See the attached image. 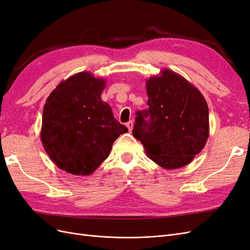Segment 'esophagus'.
<instances>
[{"instance_id": "34e87169", "label": "esophagus", "mask_w": 250, "mask_h": 250, "mask_svg": "<svg viewBox=\"0 0 250 250\" xmlns=\"http://www.w3.org/2000/svg\"><path fill=\"white\" fill-rule=\"evenodd\" d=\"M126 126H127V128H128L129 132H131L132 129H133V122H132V121H129V122L126 124Z\"/></svg>"}]
</instances>
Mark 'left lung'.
Listing matches in <instances>:
<instances>
[{"instance_id": "obj_1", "label": "left lung", "mask_w": 250, "mask_h": 250, "mask_svg": "<svg viewBox=\"0 0 250 250\" xmlns=\"http://www.w3.org/2000/svg\"><path fill=\"white\" fill-rule=\"evenodd\" d=\"M149 108L137 111L133 136L163 168L190 163L209 137V109L202 93L183 76L163 69L146 82Z\"/></svg>"}]
</instances>
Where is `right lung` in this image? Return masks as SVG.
Returning <instances> with one entry per match:
<instances>
[{"instance_id":"1","label":"right lung","mask_w":250,"mask_h":250,"mask_svg":"<svg viewBox=\"0 0 250 250\" xmlns=\"http://www.w3.org/2000/svg\"><path fill=\"white\" fill-rule=\"evenodd\" d=\"M105 83L91 72H80L60 83L46 99L41 142L49 158L67 173H94L120 134L128 131L101 100Z\"/></svg>"}]
</instances>
